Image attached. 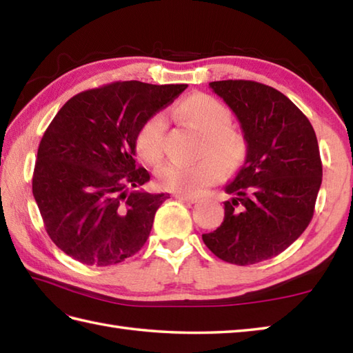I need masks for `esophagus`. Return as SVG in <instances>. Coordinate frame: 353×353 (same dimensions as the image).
Instances as JSON below:
<instances>
[{
  "mask_svg": "<svg viewBox=\"0 0 353 353\" xmlns=\"http://www.w3.org/2000/svg\"><path fill=\"white\" fill-rule=\"evenodd\" d=\"M176 199H179V200H182V201H186V203H197V197H192V196H186V194H176L174 196Z\"/></svg>",
  "mask_w": 353,
  "mask_h": 353,
  "instance_id": "esophagus-1",
  "label": "esophagus"
}]
</instances>
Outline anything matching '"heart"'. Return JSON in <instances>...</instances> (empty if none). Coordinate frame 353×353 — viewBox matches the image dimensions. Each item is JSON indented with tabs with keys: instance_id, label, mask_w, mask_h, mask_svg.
I'll use <instances>...</instances> for the list:
<instances>
[{
	"instance_id": "heart-1",
	"label": "heart",
	"mask_w": 353,
	"mask_h": 353,
	"mask_svg": "<svg viewBox=\"0 0 353 353\" xmlns=\"http://www.w3.org/2000/svg\"><path fill=\"white\" fill-rule=\"evenodd\" d=\"M181 121L203 133L200 156L196 163L171 162L157 172L162 188L179 194H199L221 177L223 167L234 170L245 159L247 141L243 132L230 125L232 114L224 104L206 94H192L174 108ZM165 121L161 115L147 118L134 137V150L148 165L162 159Z\"/></svg>"
}]
</instances>
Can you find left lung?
I'll list each match as a JSON object with an SVG mask.
<instances>
[{
    "mask_svg": "<svg viewBox=\"0 0 353 353\" xmlns=\"http://www.w3.org/2000/svg\"><path fill=\"white\" fill-rule=\"evenodd\" d=\"M247 141L244 163L226 185L220 228L203 234L215 256L236 265L274 258L303 234L321 185L319 142L310 119L277 89L250 80L211 81Z\"/></svg>",
    "mask_w": 353,
    "mask_h": 353,
    "instance_id": "1",
    "label": "left lung"
}]
</instances>
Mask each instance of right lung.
I'll list each match as a JSON object with an SVG mask.
<instances>
[{
    "instance_id": "1",
    "label": "right lung",
    "mask_w": 353,
    "mask_h": 353,
    "mask_svg": "<svg viewBox=\"0 0 353 353\" xmlns=\"http://www.w3.org/2000/svg\"><path fill=\"white\" fill-rule=\"evenodd\" d=\"M186 88L115 81L74 95L52 118L37 148L33 197L45 230L63 253L108 267L145 244L170 194L137 190L150 174L134 161V137Z\"/></svg>"
}]
</instances>
